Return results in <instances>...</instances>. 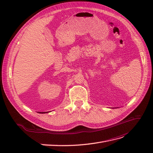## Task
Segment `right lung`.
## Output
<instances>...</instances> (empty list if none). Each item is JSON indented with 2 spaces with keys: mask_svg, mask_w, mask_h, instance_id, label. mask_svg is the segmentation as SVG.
Returning <instances> with one entry per match:
<instances>
[{
  "mask_svg": "<svg viewBox=\"0 0 153 153\" xmlns=\"http://www.w3.org/2000/svg\"><path fill=\"white\" fill-rule=\"evenodd\" d=\"M48 112H39L40 114H45V113H47Z\"/></svg>",
  "mask_w": 153,
  "mask_h": 153,
  "instance_id": "1",
  "label": "right lung"
}]
</instances>
